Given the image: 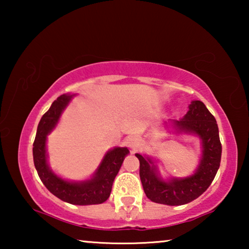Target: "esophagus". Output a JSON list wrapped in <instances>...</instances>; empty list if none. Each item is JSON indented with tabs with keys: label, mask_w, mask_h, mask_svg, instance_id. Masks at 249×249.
<instances>
[{
	"label": "esophagus",
	"mask_w": 249,
	"mask_h": 249,
	"mask_svg": "<svg viewBox=\"0 0 249 249\" xmlns=\"http://www.w3.org/2000/svg\"><path fill=\"white\" fill-rule=\"evenodd\" d=\"M139 144H141V141L135 136H130V137L127 138V145L130 148H137Z\"/></svg>",
	"instance_id": "34e87169"
}]
</instances>
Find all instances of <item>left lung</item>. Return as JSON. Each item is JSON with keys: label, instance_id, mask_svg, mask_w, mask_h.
Masks as SVG:
<instances>
[{"label": "left lung", "instance_id": "obj_1", "mask_svg": "<svg viewBox=\"0 0 249 249\" xmlns=\"http://www.w3.org/2000/svg\"><path fill=\"white\" fill-rule=\"evenodd\" d=\"M180 131L198 135L203 142V158L194 176L166 182L160 179L148 158L136 154L139 160V177L144 192L152 202L165 205H183L199 197L212 183L221 162L219 128L215 118L200 101H194L181 120L173 121Z\"/></svg>", "mask_w": 249, "mask_h": 249}]
</instances>
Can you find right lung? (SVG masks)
Masks as SVG:
<instances>
[{"label": "right lung", "instance_id": "obj_1", "mask_svg": "<svg viewBox=\"0 0 249 249\" xmlns=\"http://www.w3.org/2000/svg\"><path fill=\"white\" fill-rule=\"evenodd\" d=\"M71 95H61L50 110L40 119L34 142V164L40 180L47 189L64 202L74 205L102 204L110 197L115 176L121 168L124 156L129 151L125 147H117L107 152L93 179L84 182H68L54 175L46 163V135L55 127L64 107L71 100Z\"/></svg>", "mask_w": 249, "mask_h": 249}]
</instances>
